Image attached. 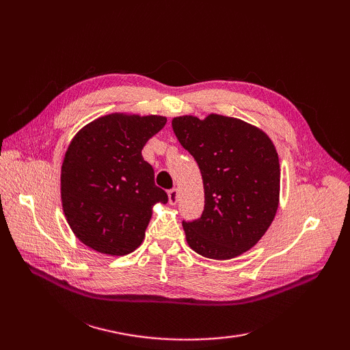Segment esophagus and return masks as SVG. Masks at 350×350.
Returning <instances> with one entry per match:
<instances>
[{"instance_id":"1","label":"esophagus","mask_w":350,"mask_h":350,"mask_svg":"<svg viewBox=\"0 0 350 350\" xmlns=\"http://www.w3.org/2000/svg\"><path fill=\"white\" fill-rule=\"evenodd\" d=\"M167 197H169V204L171 206H175L178 203V198H179V194H178V189L176 188H172L169 189L167 193Z\"/></svg>"}]
</instances>
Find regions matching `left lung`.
Wrapping results in <instances>:
<instances>
[{
  "label": "left lung",
  "mask_w": 350,
  "mask_h": 350,
  "mask_svg": "<svg viewBox=\"0 0 350 350\" xmlns=\"http://www.w3.org/2000/svg\"><path fill=\"white\" fill-rule=\"evenodd\" d=\"M176 139L191 153L204 185V210L183 221L188 245L213 260L251 250L276 216L280 193L279 156L257 126L217 113L172 120Z\"/></svg>",
  "instance_id": "1"
}]
</instances>
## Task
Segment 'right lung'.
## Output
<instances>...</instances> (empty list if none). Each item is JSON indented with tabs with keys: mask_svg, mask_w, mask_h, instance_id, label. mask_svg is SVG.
I'll return each mask as SVG.
<instances>
[{
	"mask_svg": "<svg viewBox=\"0 0 350 350\" xmlns=\"http://www.w3.org/2000/svg\"><path fill=\"white\" fill-rule=\"evenodd\" d=\"M165 124L161 115L111 113L74 135L61 166V201L84 245L125 256L143 242L153 206L167 203V194L142 150Z\"/></svg>",
	"mask_w": 350,
	"mask_h": 350,
	"instance_id": "right-lung-1",
	"label": "right lung"
}]
</instances>
